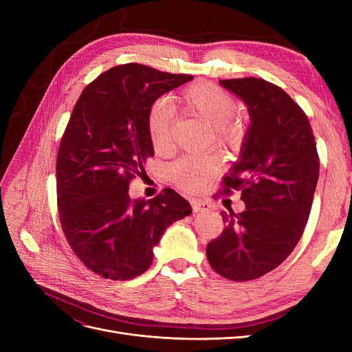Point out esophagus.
I'll list each match as a JSON object with an SVG mask.
<instances>
[{
    "label": "esophagus",
    "instance_id": "obj_1",
    "mask_svg": "<svg viewBox=\"0 0 352 352\" xmlns=\"http://www.w3.org/2000/svg\"><path fill=\"white\" fill-rule=\"evenodd\" d=\"M211 210V206L206 201H192V211L194 212H202Z\"/></svg>",
    "mask_w": 352,
    "mask_h": 352
}]
</instances>
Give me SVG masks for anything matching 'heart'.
Returning a JSON list of instances; mask_svg holds the SVG:
<instances>
[{
	"label": "heart",
	"instance_id": "obj_1",
	"mask_svg": "<svg viewBox=\"0 0 352 352\" xmlns=\"http://www.w3.org/2000/svg\"><path fill=\"white\" fill-rule=\"evenodd\" d=\"M182 109L202 122H206L219 145L236 146L243 136V126L233 116L236 102L225 89L212 83H195L186 88L179 97ZM172 111L164 102H157L148 114V136L157 153H166L173 145ZM223 168L221 158L217 155L184 157L173 166V182L186 192H198Z\"/></svg>",
	"mask_w": 352,
	"mask_h": 352
}]
</instances>
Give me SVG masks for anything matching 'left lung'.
Listing matches in <instances>:
<instances>
[{"label": "left lung", "instance_id": "obj_1", "mask_svg": "<svg viewBox=\"0 0 352 352\" xmlns=\"http://www.w3.org/2000/svg\"><path fill=\"white\" fill-rule=\"evenodd\" d=\"M248 107L250 127L223 194L241 190L245 210L220 214L226 228L207 245L225 279L247 282L282 264L301 239L320 162L308 117L289 95L257 78L220 80Z\"/></svg>", "mask_w": 352, "mask_h": 352}]
</instances>
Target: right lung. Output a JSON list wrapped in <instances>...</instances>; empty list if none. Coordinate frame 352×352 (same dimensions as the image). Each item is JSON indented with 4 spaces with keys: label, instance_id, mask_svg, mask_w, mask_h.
I'll return each instance as SVG.
<instances>
[{
    "label": "right lung",
    "instance_id": "add662e5",
    "mask_svg": "<svg viewBox=\"0 0 352 352\" xmlns=\"http://www.w3.org/2000/svg\"><path fill=\"white\" fill-rule=\"evenodd\" d=\"M138 63L101 73L80 94L57 155V204L73 252L105 279L148 270L164 230L192 212L166 188L153 199H131L129 184L154 155L148 114L157 98L192 80Z\"/></svg>",
    "mask_w": 352,
    "mask_h": 352
}]
</instances>
